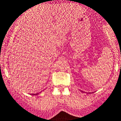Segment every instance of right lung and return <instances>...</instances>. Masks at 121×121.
<instances>
[{
    "mask_svg": "<svg viewBox=\"0 0 121 121\" xmlns=\"http://www.w3.org/2000/svg\"><path fill=\"white\" fill-rule=\"evenodd\" d=\"M39 94V93H37V94H36H36ZM33 95H35V94H33Z\"/></svg>",
    "mask_w": 121,
    "mask_h": 121,
    "instance_id": "right-lung-1",
    "label": "right lung"
}]
</instances>
